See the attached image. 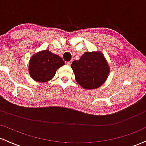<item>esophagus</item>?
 Returning a JSON list of instances; mask_svg holds the SVG:
<instances>
[{"label": "esophagus", "instance_id": "esophagus-1", "mask_svg": "<svg viewBox=\"0 0 146 146\" xmlns=\"http://www.w3.org/2000/svg\"><path fill=\"white\" fill-rule=\"evenodd\" d=\"M66 64L68 65H71L72 64V61H68V62H66Z\"/></svg>", "mask_w": 146, "mask_h": 146}]
</instances>
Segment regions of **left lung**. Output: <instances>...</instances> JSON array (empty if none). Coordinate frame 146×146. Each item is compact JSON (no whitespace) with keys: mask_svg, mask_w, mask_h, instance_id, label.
<instances>
[{"mask_svg":"<svg viewBox=\"0 0 146 146\" xmlns=\"http://www.w3.org/2000/svg\"><path fill=\"white\" fill-rule=\"evenodd\" d=\"M78 84L86 90L99 88L107 80L110 67L101 52H85L71 65Z\"/></svg>","mask_w":146,"mask_h":146,"instance_id":"obj_1","label":"left lung"}]
</instances>
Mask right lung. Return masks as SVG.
<instances>
[{"label": "right lung", "instance_id": "obj_1", "mask_svg": "<svg viewBox=\"0 0 146 146\" xmlns=\"http://www.w3.org/2000/svg\"><path fill=\"white\" fill-rule=\"evenodd\" d=\"M65 65L61 57L49 50L40 51L31 57L29 62V73L34 81L45 83L54 78L56 70Z\"/></svg>", "mask_w": 146, "mask_h": 146}]
</instances>
